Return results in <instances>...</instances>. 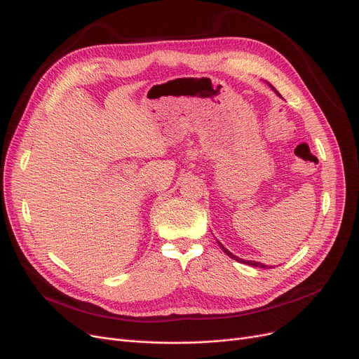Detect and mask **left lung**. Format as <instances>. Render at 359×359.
Listing matches in <instances>:
<instances>
[{"instance_id":"1","label":"left lung","mask_w":359,"mask_h":359,"mask_svg":"<svg viewBox=\"0 0 359 359\" xmlns=\"http://www.w3.org/2000/svg\"><path fill=\"white\" fill-rule=\"evenodd\" d=\"M272 87V86H271ZM272 90L278 94V96H279V93L272 87ZM218 244H219V248L224 250V253L225 255H229L231 259H234V260H237V262H240V263H244V265H250V266H255V268H263V269H265L266 268V265H263V263H260V262H255V260H243V259H240V257H237V256H234L231 252H229L227 249H225L224 246H222V244L219 243V241H217Z\"/></svg>"}]
</instances>
